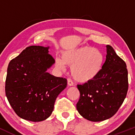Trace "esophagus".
I'll return each instance as SVG.
<instances>
[{
  "instance_id": "obj_1",
  "label": "esophagus",
  "mask_w": 135,
  "mask_h": 135,
  "mask_svg": "<svg viewBox=\"0 0 135 135\" xmlns=\"http://www.w3.org/2000/svg\"><path fill=\"white\" fill-rule=\"evenodd\" d=\"M67 84L69 86H72L74 85V83L70 79H67Z\"/></svg>"
}]
</instances>
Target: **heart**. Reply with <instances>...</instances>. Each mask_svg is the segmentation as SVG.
I'll return each mask as SVG.
<instances>
[{
	"mask_svg": "<svg viewBox=\"0 0 135 135\" xmlns=\"http://www.w3.org/2000/svg\"><path fill=\"white\" fill-rule=\"evenodd\" d=\"M103 55L90 46H82L63 52L61 57L56 59V66L61 70L66 65L70 66V74L75 81L87 83L98 77L103 67Z\"/></svg>",
	"mask_w": 135,
	"mask_h": 135,
	"instance_id": "b5f03b06",
	"label": "heart"
}]
</instances>
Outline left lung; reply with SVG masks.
Here are the masks:
<instances>
[{
  "instance_id": "1",
  "label": "left lung",
  "mask_w": 135,
  "mask_h": 135,
  "mask_svg": "<svg viewBox=\"0 0 135 135\" xmlns=\"http://www.w3.org/2000/svg\"><path fill=\"white\" fill-rule=\"evenodd\" d=\"M106 60L101 72L92 81L77 85L80 115L93 122L112 117L121 106L128 89V70L112 46L107 45Z\"/></svg>"
}]
</instances>
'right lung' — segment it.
I'll return each instance as SVG.
<instances>
[{"instance_id": "1", "label": "right lung", "mask_w": 135, "mask_h": 135, "mask_svg": "<svg viewBox=\"0 0 135 135\" xmlns=\"http://www.w3.org/2000/svg\"><path fill=\"white\" fill-rule=\"evenodd\" d=\"M49 51V47L29 46L9 63L6 95L14 111L25 120L47 119L56 99L67 85L65 78L47 72L55 63Z\"/></svg>"}]
</instances>
